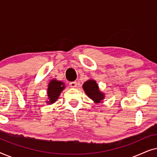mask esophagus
Returning <instances> with one entry per match:
<instances>
[{"label": "esophagus", "mask_w": 157, "mask_h": 157, "mask_svg": "<svg viewBox=\"0 0 157 157\" xmlns=\"http://www.w3.org/2000/svg\"><path fill=\"white\" fill-rule=\"evenodd\" d=\"M70 86L72 88H75L77 86V82L76 81H72V82H70Z\"/></svg>", "instance_id": "34e87169"}]
</instances>
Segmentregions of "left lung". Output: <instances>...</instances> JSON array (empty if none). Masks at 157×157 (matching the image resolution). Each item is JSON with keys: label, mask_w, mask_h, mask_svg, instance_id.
I'll list each match as a JSON object with an SVG mask.
<instances>
[{"label": "left lung", "mask_w": 157, "mask_h": 157, "mask_svg": "<svg viewBox=\"0 0 157 157\" xmlns=\"http://www.w3.org/2000/svg\"><path fill=\"white\" fill-rule=\"evenodd\" d=\"M83 89L86 95L90 98H91L96 104L101 103L105 97L104 94L101 92L96 81L92 80V79L88 80L83 83Z\"/></svg>", "instance_id": "obj_1"}]
</instances>
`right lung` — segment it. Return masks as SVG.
I'll list each match as a JSON object with an SVG mask.
<instances>
[{
	"label": "right lung",
	"mask_w": 157,
	"mask_h": 157,
	"mask_svg": "<svg viewBox=\"0 0 157 157\" xmlns=\"http://www.w3.org/2000/svg\"><path fill=\"white\" fill-rule=\"evenodd\" d=\"M65 89V84L63 82L52 79L48 83L47 94H48V101H47L48 104H52L56 101L59 98L61 91Z\"/></svg>",
	"instance_id": "obj_1"
}]
</instances>
